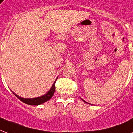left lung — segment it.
I'll return each mask as SVG.
<instances>
[{"label": "left lung", "instance_id": "left-lung-1", "mask_svg": "<svg viewBox=\"0 0 133 133\" xmlns=\"http://www.w3.org/2000/svg\"><path fill=\"white\" fill-rule=\"evenodd\" d=\"M82 100H83V99H82ZM83 101H84V102H85V103H88V102H86V101H84V100H83Z\"/></svg>", "mask_w": 133, "mask_h": 133}]
</instances>
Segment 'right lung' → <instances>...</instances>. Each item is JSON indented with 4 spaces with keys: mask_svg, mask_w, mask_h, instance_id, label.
<instances>
[{
    "mask_svg": "<svg viewBox=\"0 0 133 133\" xmlns=\"http://www.w3.org/2000/svg\"><path fill=\"white\" fill-rule=\"evenodd\" d=\"M58 79V77H57ZM57 79L55 80L54 83H53L52 88H50V90L48 91V92L46 93L45 95H43V96H41V97H36V98H30V99H25V98H23V97H19L18 95H17L16 94H15L14 92H12L14 94L16 97L18 98V99L21 100V101H23V103H26V104H28V105H40V104H42V103H45L46 101H48V100H50L51 98L52 97L53 95H54V90H55V82L57 80Z\"/></svg>",
    "mask_w": 133,
    "mask_h": 133,
    "instance_id": "obj_1",
    "label": "right lung"
}]
</instances>
